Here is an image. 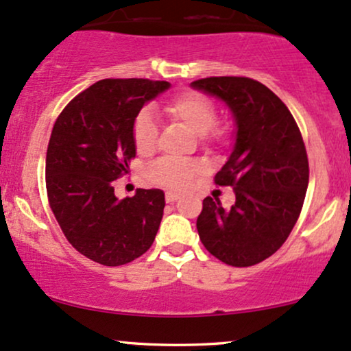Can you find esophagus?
Masks as SVG:
<instances>
[{"mask_svg": "<svg viewBox=\"0 0 351 351\" xmlns=\"http://www.w3.org/2000/svg\"><path fill=\"white\" fill-rule=\"evenodd\" d=\"M178 198H180V195H176V193H173V191H167V195H165L167 203H175Z\"/></svg>", "mask_w": 351, "mask_h": 351, "instance_id": "esophagus-1", "label": "esophagus"}]
</instances>
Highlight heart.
Returning a JSON list of instances; mask_svg holds the SVG:
<instances>
[{
	"label": "heart",
	"mask_w": 351,
	"mask_h": 351,
	"mask_svg": "<svg viewBox=\"0 0 351 351\" xmlns=\"http://www.w3.org/2000/svg\"><path fill=\"white\" fill-rule=\"evenodd\" d=\"M165 114L171 120L191 130L195 135H199L203 143H219L226 136L223 127H216V106L206 95L198 92H186L178 97L171 99L165 106ZM134 143L140 153L152 152L156 145V123L153 115L148 110H142L136 115L134 122ZM199 171V165L188 160L162 158L150 168V180L162 186L183 189L188 186L189 180Z\"/></svg>",
	"instance_id": "b5f03b06"
}]
</instances>
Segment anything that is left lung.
<instances>
[{
  "mask_svg": "<svg viewBox=\"0 0 351 351\" xmlns=\"http://www.w3.org/2000/svg\"><path fill=\"white\" fill-rule=\"evenodd\" d=\"M191 87L223 100L236 123L234 147L215 176L232 186L236 203L224 209L204 198L199 239L224 264H259L285 243L304 206L308 160L300 130L285 104L254 79L206 77Z\"/></svg>",
  "mask_w": 351,
  "mask_h": 351,
  "instance_id": "obj_1",
  "label": "left lung"
}]
</instances>
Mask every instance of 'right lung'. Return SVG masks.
<instances>
[{"label": "right lung", "instance_id": "right-lung-1", "mask_svg": "<svg viewBox=\"0 0 351 351\" xmlns=\"http://www.w3.org/2000/svg\"><path fill=\"white\" fill-rule=\"evenodd\" d=\"M170 88L150 79H104L67 104L47 145L46 189L52 213L74 249L102 265H122L150 249L163 217L162 189L119 199L114 181L134 158V122Z\"/></svg>", "mask_w": 351, "mask_h": 351}]
</instances>
